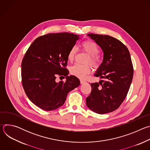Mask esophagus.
Returning <instances> with one entry per match:
<instances>
[{"label": "esophagus", "mask_w": 150, "mask_h": 150, "mask_svg": "<svg viewBox=\"0 0 150 150\" xmlns=\"http://www.w3.org/2000/svg\"><path fill=\"white\" fill-rule=\"evenodd\" d=\"M85 82H86V81H84L83 79H80V83H81V84L84 83H85Z\"/></svg>", "instance_id": "obj_1"}]
</instances>
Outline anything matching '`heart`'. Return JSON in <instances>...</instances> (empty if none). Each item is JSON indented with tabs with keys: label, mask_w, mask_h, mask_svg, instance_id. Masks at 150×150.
<instances>
[{
	"label": "heart",
	"mask_w": 150,
	"mask_h": 150,
	"mask_svg": "<svg viewBox=\"0 0 150 150\" xmlns=\"http://www.w3.org/2000/svg\"><path fill=\"white\" fill-rule=\"evenodd\" d=\"M82 49L89 54L87 62L90 63L91 65L97 68L100 66L102 62V58L98 54L99 47L95 42L91 40H85L81 43ZM77 49L76 47H72L68 52V59L69 62H72L76 54ZM91 71V67L90 65H81L79 63H75V65L70 68V72L72 75L83 78Z\"/></svg>",
	"instance_id": "1"
}]
</instances>
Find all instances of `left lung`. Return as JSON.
Here are the masks:
<instances>
[{
  "mask_svg": "<svg viewBox=\"0 0 150 150\" xmlns=\"http://www.w3.org/2000/svg\"><path fill=\"white\" fill-rule=\"evenodd\" d=\"M103 52V60L94 76L105 79L91 83L86 104L98 114L117 109L125 99L133 78L134 68L129 50L119 40L108 35L87 34Z\"/></svg>",
  "mask_w": 150,
  "mask_h": 150,
  "instance_id": "8db88e82",
  "label": "left lung"
}]
</instances>
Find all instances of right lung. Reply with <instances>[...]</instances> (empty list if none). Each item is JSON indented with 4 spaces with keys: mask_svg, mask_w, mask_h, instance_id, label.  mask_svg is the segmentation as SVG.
<instances>
[{
    "mask_svg": "<svg viewBox=\"0 0 150 150\" xmlns=\"http://www.w3.org/2000/svg\"><path fill=\"white\" fill-rule=\"evenodd\" d=\"M79 36L72 33H50L37 38L21 63L22 84L30 101L40 109L51 111L65 103L69 92L78 87L79 79L68 76V54ZM57 76L65 82H55Z\"/></svg>",
    "mask_w": 150,
    "mask_h": 150,
    "instance_id": "obj_1",
    "label": "right lung"
}]
</instances>
